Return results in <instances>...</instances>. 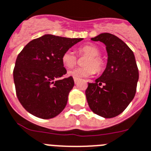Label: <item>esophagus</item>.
Instances as JSON below:
<instances>
[{
  "mask_svg": "<svg viewBox=\"0 0 151 151\" xmlns=\"http://www.w3.org/2000/svg\"><path fill=\"white\" fill-rule=\"evenodd\" d=\"M79 78H73V81H74V83H75V84H78V81H79Z\"/></svg>",
  "mask_w": 151,
  "mask_h": 151,
  "instance_id": "esophagus-1",
  "label": "esophagus"
}]
</instances>
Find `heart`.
I'll return each instance as SVG.
<instances>
[{
	"mask_svg": "<svg viewBox=\"0 0 151 151\" xmlns=\"http://www.w3.org/2000/svg\"><path fill=\"white\" fill-rule=\"evenodd\" d=\"M80 56H88L84 62V67H78L69 72L73 78H88L95 73L103 71L105 62L100 56L101 51L98 46L91 44L80 46L78 50ZM61 61L67 68H73L78 63V57L71 50H67L61 56Z\"/></svg>",
	"mask_w": 151,
	"mask_h": 151,
	"instance_id": "obj_1",
	"label": "heart"
}]
</instances>
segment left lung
Here are the masks:
<instances>
[{
  "label": "left lung",
  "instance_id": "left-lung-1",
  "mask_svg": "<svg viewBox=\"0 0 151 151\" xmlns=\"http://www.w3.org/2000/svg\"><path fill=\"white\" fill-rule=\"evenodd\" d=\"M91 40L106 46L108 63L102 75L95 83H88L87 101L94 113L113 118L122 113L135 96L139 79L135 56L124 42L110 33L100 34Z\"/></svg>",
  "mask_w": 151,
  "mask_h": 151
}]
</instances>
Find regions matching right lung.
<instances>
[{"label":"right lung","mask_w":151,"mask_h":151,"mask_svg":"<svg viewBox=\"0 0 151 151\" xmlns=\"http://www.w3.org/2000/svg\"><path fill=\"white\" fill-rule=\"evenodd\" d=\"M82 40L45 35L19 52L13 78L18 101L29 113L48 119L64 109L74 81L71 76L64 78L61 56Z\"/></svg>","instance_id":"1"}]
</instances>
